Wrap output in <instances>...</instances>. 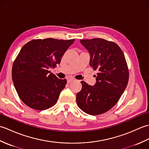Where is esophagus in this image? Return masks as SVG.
<instances>
[{
	"label": "esophagus",
	"mask_w": 149,
	"mask_h": 149,
	"mask_svg": "<svg viewBox=\"0 0 149 149\" xmlns=\"http://www.w3.org/2000/svg\"><path fill=\"white\" fill-rule=\"evenodd\" d=\"M74 81H75V79H73V78L68 79H67V83H71V82Z\"/></svg>",
	"instance_id": "1"
}]
</instances>
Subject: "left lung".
I'll return each mask as SVG.
<instances>
[{
	"label": "left lung",
	"instance_id": "obj_1",
	"mask_svg": "<svg viewBox=\"0 0 149 149\" xmlns=\"http://www.w3.org/2000/svg\"><path fill=\"white\" fill-rule=\"evenodd\" d=\"M80 42L90 54V66L99 72L93 86L81 82L82 89L77 93V104L87 114L100 115L115 105L127 87V63L115 43L101 38L80 40Z\"/></svg>",
	"mask_w": 149,
	"mask_h": 149
}]
</instances>
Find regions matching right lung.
Masks as SVG:
<instances>
[{
    "label": "right lung",
    "instance_id": "add662e5",
    "mask_svg": "<svg viewBox=\"0 0 149 149\" xmlns=\"http://www.w3.org/2000/svg\"><path fill=\"white\" fill-rule=\"evenodd\" d=\"M75 40H34L21 49L12 68V79L19 97L31 108L45 110L56 103L66 84L49 71L61 62Z\"/></svg>",
    "mask_w": 149,
    "mask_h": 149
}]
</instances>
